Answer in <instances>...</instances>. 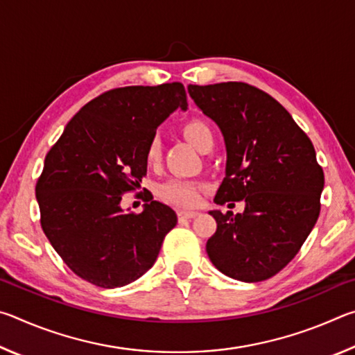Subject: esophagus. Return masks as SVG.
I'll list each match as a JSON object with an SVG mask.
<instances>
[{"label": "esophagus", "mask_w": 355, "mask_h": 355, "mask_svg": "<svg viewBox=\"0 0 355 355\" xmlns=\"http://www.w3.org/2000/svg\"><path fill=\"white\" fill-rule=\"evenodd\" d=\"M197 216V211H189V209H180L178 211V219L180 220H186V219H192Z\"/></svg>", "instance_id": "obj_1"}]
</instances>
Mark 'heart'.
<instances>
[{
	"label": "heart",
	"instance_id": "heart-1",
	"mask_svg": "<svg viewBox=\"0 0 355 355\" xmlns=\"http://www.w3.org/2000/svg\"><path fill=\"white\" fill-rule=\"evenodd\" d=\"M184 135L188 139L194 144L197 150L205 148L208 144H214L213 131L209 130L207 123L200 120H192V122L184 125ZM161 158V137L155 135L150 139L146 152V159L148 164H156ZM159 196L166 202L172 203L177 207H196L200 200V184L191 180L183 178H171L166 183L159 186Z\"/></svg>",
	"mask_w": 355,
	"mask_h": 355
}]
</instances>
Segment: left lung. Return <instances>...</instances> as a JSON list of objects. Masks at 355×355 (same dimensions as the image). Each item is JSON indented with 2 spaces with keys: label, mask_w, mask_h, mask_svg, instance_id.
Segmentation results:
<instances>
[{
  "label": "left lung",
  "mask_w": 355,
  "mask_h": 355,
  "mask_svg": "<svg viewBox=\"0 0 355 355\" xmlns=\"http://www.w3.org/2000/svg\"><path fill=\"white\" fill-rule=\"evenodd\" d=\"M188 92L224 136L214 202L244 200L243 213L209 211L218 228L207 254L228 277L266 280L293 260L320 216L324 173L313 144L277 100L249 84H189Z\"/></svg>",
  "instance_id": "obj_1"
}]
</instances>
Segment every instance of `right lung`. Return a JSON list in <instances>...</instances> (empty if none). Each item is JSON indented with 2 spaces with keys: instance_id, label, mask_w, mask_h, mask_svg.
I'll use <instances>...</instances> for the list:
<instances>
[{
  "instance_id": "add662e5",
  "label": "right lung",
  "mask_w": 355,
  "mask_h": 355,
  "mask_svg": "<svg viewBox=\"0 0 355 355\" xmlns=\"http://www.w3.org/2000/svg\"><path fill=\"white\" fill-rule=\"evenodd\" d=\"M178 107L188 110L182 83L112 89L84 105L46 153L35 184L42 230L81 279L100 288L137 280L177 225L153 197L139 214L120 202L142 182L148 142Z\"/></svg>"
}]
</instances>
